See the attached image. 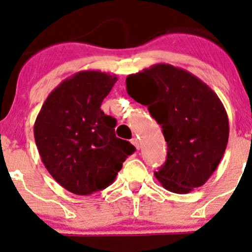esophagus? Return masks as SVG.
Instances as JSON below:
<instances>
[{"mask_svg":"<svg viewBox=\"0 0 252 252\" xmlns=\"http://www.w3.org/2000/svg\"><path fill=\"white\" fill-rule=\"evenodd\" d=\"M131 143L133 144L134 148L137 149V150H139V149H140V143H139V140H138V138H135V137L132 138V139H131Z\"/></svg>","mask_w":252,"mask_h":252,"instance_id":"1","label":"esophagus"}]
</instances>
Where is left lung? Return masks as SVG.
Returning a JSON list of instances; mask_svg holds the SVG:
<instances>
[{"instance_id": "obj_1", "label": "left lung", "mask_w": 252, "mask_h": 252, "mask_svg": "<svg viewBox=\"0 0 252 252\" xmlns=\"http://www.w3.org/2000/svg\"><path fill=\"white\" fill-rule=\"evenodd\" d=\"M126 90L162 126L168 157L155 171L158 182L177 194L205 185L224 156L230 132L216 93L187 70L162 63L127 76Z\"/></svg>"}]
</instances>
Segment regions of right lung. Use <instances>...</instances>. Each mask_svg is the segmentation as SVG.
I'll return each mask as SVG.
<instances>
[{
    "label": "right lung",
    "mask_w": 252,
    "mask_h": 252,
    "mask_svg": "<svg viewBox=\"0 0 252 252\" xmlns=\"http://www.w3.org/2000/svg\"><path fill=\"white\" fill-rule=\"evenodd\" d=\"M117 75L80 71L50 93L34 123V139L45 168L62 187L90 195L114 182L129 141L117 138V121L101 111Z\"/></svg>",
    "instance_id": "right-lung-1"
}]
</instances>
